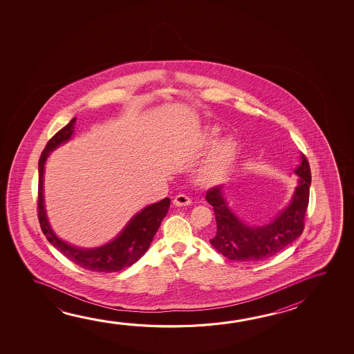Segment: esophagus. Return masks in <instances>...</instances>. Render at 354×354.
I'll return each instance as SVG.
<instances>
[{"label":"esophagus","instance_id":"obj_1","mask_svg":"<svg viewBox=\"0 0 354 354\" xmlns=\"http://www.w3.org/2000/svg\"><path fill=\"white\" fill-rule=\"evenodd\" d=\"M175 206H189V205H192V200L189 198V197L186 196V195H176L174 198V201H173Z\"/></svg>","mask_w":354,"mask_h":354}]
</instances>
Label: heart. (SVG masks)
Returning <instances> with one entry per match:
<instances>
[{"label":"heart","instance_id":"obj_1","mask_svg":"<svg viewBox=\"0 0 354 354\" xmlns=\"http://www.w3.org/2000/svg\"><path fill=\"white\" fill-rule=\"evenodd\" d=\"M221 129L216 126L203 127L195 137L197 151H206L220 137ZM216 142V141H215ZM237 156V145L231 138L218 140L209 151L203 165L197 170V183L203 187H212L223 181Z\"/></svg>","mask_w":354,"mask_h":354}]
</instances>
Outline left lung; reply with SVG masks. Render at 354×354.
<instances>
[{"instance_id":"1","label":"left lung","mask_w":354,"mask_h":354,"mask_svg":"<svg viewBox=\"0 0 354 354\" xmlns=\"http://www.w3.org/2000/svg\"><path fill=\"white\" fill-rule=\"evenodd\" d=\"M294 173L299 178L289 203L272 221L259 226L245 223L233 212L223 186L207 192L206 201L214 207L217 223V233L209 241L214 250L231 261L254 263L277 254L300 237L311 185L310 165L304 154Z\"/></svg>"}]
</instances>
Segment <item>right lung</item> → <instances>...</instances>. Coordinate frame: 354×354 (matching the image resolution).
I'll return each mask as SVG.
<instances>
[{
    "label": "right lung",
    "mask_w": 354,
    "mask_h": 354,
    "mask_svg": "<svg viewBox=\"0 0 354 354\" xmlns=\"http://www.w3.org/2000/svg\"><path fill=\"white\" fill-rule=\"evenodd\" d=\"M75 123L76 118H73L48 142L38 162V216L41 231L54 248H57L62 254H64L79 267L91 272H120L124 268L133 266L149 250L162 218L168 214L170 198L165 197L159 203L145 206V209L132 216V218L128 221L127 225L122 228L121 232L116 237L100 247L82 248L68 243L64 239L58 237L49 223L44 205V169L50 153L60 145L73 140Z\"/></svg>",
    "instance_id": "add662e5"
}]
</instances>
